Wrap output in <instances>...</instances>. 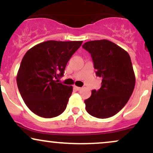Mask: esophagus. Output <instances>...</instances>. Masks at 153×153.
I'll use <instances>...</instances> for the list:
<instances>
[{
	"mask_svg": "<svg viewBox=\"0 0 153 153\" xmlns=\"http://www.w3.org/2000/svg\"><path fill=\"white\" fill-rule=\"evenodd\" d=\"M74 88H75V90H76V91H80V90H81L82 88H80V87H78V86H74Z\"/></svg>",
	"mask_w": 153,
	"mask_h": 153,
	"instance_id": "1",
	"label": "esophagus"
}]
</instances>
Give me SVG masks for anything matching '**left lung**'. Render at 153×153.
<instances>
[{"mask_svg":"<svg viewBox=\"0 0 153 153\" xmlns=\"http://www.w3.org/2000/svg\"><path fill=\"white\" fill-rule=\"evenodd\" d=\"M82 48L91 54L96 75L102 78L98 91L85 100V109L93 117H113L126 105L132 94L135 75L130 57L125 50L106 39L87 42Z\"/></svg>","mask_w":153,"mask_h":153,"instance_id":"obj_1","label":"left lung"}]
</instances>
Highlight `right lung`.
<instances>
[{
  "mask_svg": "<svg viewBox=\"0 0 153 153\" xmlns=\"http://www.w3.org/2000/svg\"><path fill=\"white\" fill-rule=\"evenodd\" d=\"M82 41H50L26 52L17 73V86L24 103L44 118L59 116L65 110L73 87L58 82L67 63Z\"/></svg>",
  "mask_w": 153,
  "mask_h": 153,
  "instance_id": "obj_1",
  "label": "right lung"
}]
</instances>
